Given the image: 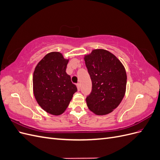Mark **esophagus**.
<instances>
[{"mask_svg": "<svg viewBox=\"0 0 160 160\" xmlns=\"http://www.w3.org/2000/svg\"><path fill=\"white\" fill-rule=\"evenodd\" d=\"M77 89H78V90H80V89H81L80 83H77Z\"/></svg>", "mask_w": 160, "mask_h": 160, "instance_id": "esophagus-1", "label": "esophagus"}]
</instances>
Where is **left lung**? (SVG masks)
<instances>
[{"instance_id": "obj_1", "label": "left lung", "mask_w": 160, "mask_h": 160, "mask_svg": "<svg viewBox=\"0 0 160 160\" xmlns=\"http://www.w3.org/2000/svg\"><path fill=\"white\" fill-rule=\"evenodd\" d=\"M84 60L92 82L87 97L88 107L96 115L112 112L122 102L126 90L125 67L113 54L105 49H94Z\"/></svg>"}]
</instances>
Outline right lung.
I'll list each match as a JSON object with an SVG mask.
<instances>
[{
  "label": "right lung",
  "instance_id": "add662e5",
  "mask_svg": "<svg viewBox=\"0 0 160 160\" xmlns=\"http://www.w3.org/2000/svg\"><path fill=\"white\" fill-rule=\"evenodd\" d=\"M68 62L61 52H51L38 62L33 72V93L37 103L54 115L64 112L77 91L66 72Z\"/></svg>",
  "mask_w": 160,
  "mask_h": 160
}]
</instances>
